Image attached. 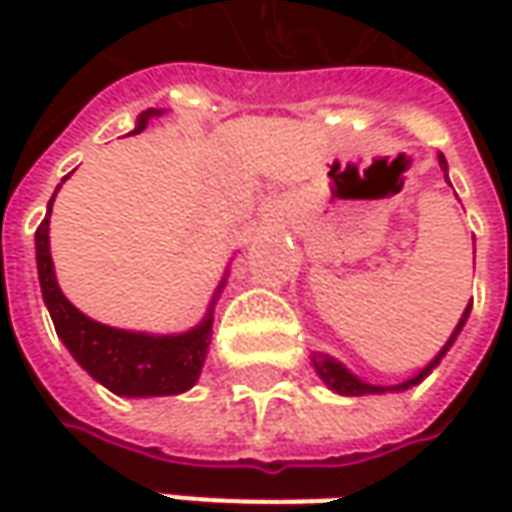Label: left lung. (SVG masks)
<instances>
[{"label": "left lung", "instance_id": "8db88e82", "mask_svg": "<svg viewBox=\"0 0 512 512\" xmlns=\"http://www.w3.org/2000/svg\"><path fill=\"white\" fill-rule=\"evenodd\" d=\"M439 165H442L444 179H447V162H444L442 153H439ZM470 307H473V302H470V305L464 307V313H462V319H459V325H456V330H453V336H450V339L444 342V347H442V350H439V356H436L433 362L427 364L424 370H419V373H416L413 379H407V382H402V384H393V387H379V384H367V382H362L359 376H353V373H350V370H347V367H344L342 362H336V359H333V356H327V353H313V356H310V362H313V367H316V373H319V379H322V382H325L327 387H330V390H336V393H344V396H367V393H387V390H407V387H413V384L422 382L424 376H427V373H430V370H433L436 364L442 362L444 353L450 350V344L456 342V336L462 333L464 322H467V316H470Z\"/></svg>", "mask_w": 512, "mask_h": 512}]
</instances>
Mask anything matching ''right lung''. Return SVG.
Wrapping results in <instances>:
<instances>
[{
    "mask_svg": "<svg viewBox=\"0 0 512 512\" xmlns=\"http://www.w3.org/2000/svg\"><path fill=\"white\" fill-rule=\"evenodd\" d=\"M162 113L165 110H145L139 116L133 133H142L148 128L150 119L162 116ZM50 205H53V199H50ZM50 205L48 216L42 219V225L36 227V267H39L42 299L50 310L56 336L65 342L70 356L82 364L96 382L105 384L116 396L139 399V396H176V393L190 390L202 373V364H205L210 327H213V305H216V296L222 293L225 282L216 290L205 322L187 330V333L150 336V333H133V330L99 325V322L88 319L82 310L70 305L65 293L56 285L48 236Z\"/></svg>",
    "mask_w": 512,
    "mask_h": 512,
    "instance_id": "right-lung-1",
    "label": "right lung"
}]
</instances>
